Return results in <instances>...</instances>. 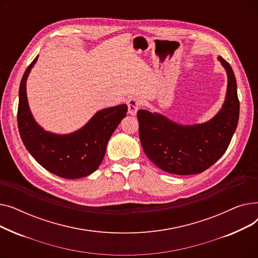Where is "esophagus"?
<instances>
[{
    "mask_svg": "<svg viewBox=\"0 0 258 258\" xmlns=\"http://www.w3.org/2000/svg\"><path fill=\"white\" fill-rule=\"evenodd\" d=\"M127 106H128V113L131 115H136L137 111L141 106V103L139 99H137L136 97H131L127 100Z\"/></svg>",
    "mask_w": 258,
    "mask_h": 258,
    "instance_id": "34e87169",
    "label": "esophagus"
}]
</instances>
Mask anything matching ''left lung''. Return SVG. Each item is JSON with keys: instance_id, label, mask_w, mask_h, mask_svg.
<instances>
[{"instance_id": "left-lung-1", "label": "left lung", "mask_w": 258, "mask_h": 258, "mask_svg": "<svg viewBox=\"0 0 258 258\" xmlns=\"http://www.w3.org/2000/svg\"><path fill=\"white\" fill-rule=\"evenodd\" d=\"M219 60L228 75L222 110L206 123L180 125L159 114L139 110V137L145 155L159 168L174 174H197L218 161L230 144L239 117L236 79L231 66Z\"/></svg>"}]
</instances>
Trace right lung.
<instances>
[{
    "instance_id": "1",
    "label": "right lung",
    "mask_w": 258,
    "mask_h": 258,
    "mask_svg": "<svg viewBox=\"0 0 258 258\" xmlns=\"http://www.w3.org/2000/svg\"><path fill=\"white\" fill-rule=\"evenodd\" d=\"M38 55L27 68L20 85L18 127L27 151L48 171L64 179L87 177L98 168L106 145L127 105L108 107L95 114L88 123L70 135L48 133L34 121L26 94V80Z\"/></svg>"
}]
</instances>
